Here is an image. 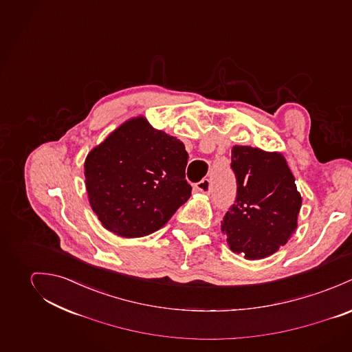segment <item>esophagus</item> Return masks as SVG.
<instances>
[{"instance_id":"34e87169","label":"esophagus","mask_w":352,"mask_h":352,"mask_svg":"<svg viewBox=\"0 0 352 352\" xmlns=\"http://www.w3.org/2000/svg\"><path fill=\"white\" fill-rule=\"evenodd\" d=\"M195 189H197L198 192H201V193L209 195V193L212 192V182H210V179L204 178L202 181L197 182V184H195Z\"/></svg>"}]
</instances>
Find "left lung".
Listing matches in <instances>:
<instances>
[{"label": "left lung", "mask_w": 352, "mask_h": 352, "mask_svg": "<svg viewBox=\"0 0 352 352\" xmlns=\"http://www.w3.org/2000/svg\"><path fill=\"white\" fill-rule=\"evenodd\" d=\"M231 168L236 197L221 230L234 252L245 259H263L296 231L301 195L285 157L278 153L234 146Z\"/></svg>", "instance_id": "obj_1"}]
</instances>
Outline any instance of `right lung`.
<instances>
[{"mask_svg": "<svg viewBox=\"0 0 352 352\" xmlns=\"http://www.w3.org/2000/svg\"><path fill=\"white\" fill-rule=\"evenodd\" d=\"M182 142L143 118L112 132L85 162L86 190L102 226L122 237L162 228L192 193Z\"/></svg>", "mask_w": 352, "mask_h": 352, "instance_id": "right-lung-1", "label": "right lung"}]
</instances>
